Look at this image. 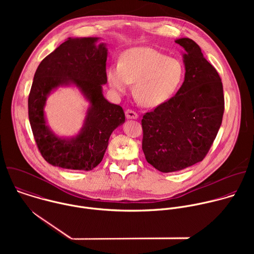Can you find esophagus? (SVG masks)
Listing matches in <instances>:
<instances>
[{
	"instance_id": "1",
	"label": "esophagus",
	"mask_w": 254,
	"mask_h": 254,
	"mask_svg": "<svg viewBox=\"0 0 254 254\" xmlns=\"http://www.w3.org/2000/svg\"><path fill=\"white\" fill-rule=\"evenodd\" d=\"M126 117H127V120H136V119H138L137 114L133 111H130V110L126 111Z\"/></svg>"
}]
</instances>
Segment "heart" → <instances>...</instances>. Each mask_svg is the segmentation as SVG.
Listing matches in <instances>:
<instances>
[{
  "mask_svg": "<svg viewBox=\"0 0 254 254\" xmlns=\"http://www.w3.org/2000/svg\"><path fill=\"white\" fill-rule=\"evenodd\" d=\"M184 76V66L179 59L165 56L147 46L127 50L120 64L106 70V80L112 92L120 96L133 85V94L146 107L166 102L177 90Z\"/></svg>",
  "mask_w": 254,
  "mask_h": 254,
  "instance_id": "b5f03b06",
  "label": "heart"
}]
</instances>
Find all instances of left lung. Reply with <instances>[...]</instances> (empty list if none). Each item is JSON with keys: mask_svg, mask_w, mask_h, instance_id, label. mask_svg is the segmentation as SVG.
<instances>
[{"mask_svg": "<svg viewBox=\"0 0 254 254\" xmlns=\"http://www.w3.org/2000/svg\"><path fill=\"white\" fill-rule=\"evenodd\" d=\"M184 49L185 77L168 101L142 117V151L149 164L163 173L201 162L218 132L224 95L221 78L189 38L175 41Z\"/></svg>", "mask_w": 254, "mask_h": 254, "instance_id": "1", "label": "left lung"}]
</instances>
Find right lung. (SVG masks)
Instances as JSON below:
<instances>
[{
    "instance_id": "obj_1",
    "label": "right lung",
    "mask_w": 254,
    "mask_h": 254,
    "mask_svg": "<svg viewBox=\"0 0 254 254\" xmlns=\"http://www.w3.org/2000/svg\"><path fill=\"white\" fill-rule=\"evenodd\" d=\"M100 38H68L45 57L35 72L28 99L29 121L42 157L52 166L90 171L104 156L112 132L126 122L123 108L103 96L106 44ZM76 87L89 102L84 125L73 137H60L49 127L44 108L59 87Z\"/></svg>"
}]
</instances>
